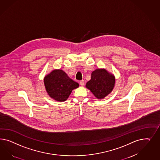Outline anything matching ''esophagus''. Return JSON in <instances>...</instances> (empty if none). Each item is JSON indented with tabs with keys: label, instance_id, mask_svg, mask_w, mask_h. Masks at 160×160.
Returning <instances> with one entry per match:
<instances>
[{
	"label": "esophagus",
	"instance_id": "1",
	"mask_svg": "<svg viewBox=\"0 0 160 160\" xmlns=\"http://www.w3.org/2000/svg\"><path fill=\"white\" fill-rule=\"evenodd\" d=\"M84 80H81V81H80V84L82 86H84Z\"/></svg>",
	"mask_w": 160,
	"mask_h": 160
}]
</instances>
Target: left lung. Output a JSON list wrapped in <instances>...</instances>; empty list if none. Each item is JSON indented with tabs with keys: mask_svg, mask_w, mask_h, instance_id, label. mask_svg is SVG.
Returning <instances> with one entry per match:
<instances>
[{
	"mask_svg": "<svg viewBox=\"0 0 160 160\" xmlns=\"http://www.w3.org/2000/svg\"><path fill=\"white\" fill-rule=\"evenodd\" d=\"M116 82L114 74L105 68H97L92 73L91 80L86 87L99 100L103 99L112 92Z\"/></svg>",
	"mask_w": 160,
	"mask_h": 160,
	"instance_id": "obj_1",
	"label": "left lung"
}]
</instances>
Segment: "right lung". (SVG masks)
<instances>
[{
  "label": "right lung",
  "mask_w": 160,
  "mask_h": 160,
  "mask_svg": "<svg viewBox=\"0 0 160 160\" xmlns=\"http://www.w3.org/2000/svg\"><path fill=\"white\" fill-rule=\"evenodd\" d=\"M44 84L48 94L56 101L63 102L68 99L78 83L68 77L62 70L54 69L44 78Z\"/></svg>",
  "instance_id": "add662e5"
}]
</instances>
